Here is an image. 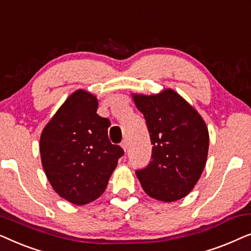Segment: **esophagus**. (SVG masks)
<instances>
[{"mask_svg": "<svg viewBox=\"0 0 251 251\" xmlns=\"http://www.w3.org/2000/svg\"><path fill=\"white\" fill-rule=\"evenodd\" d=\"M121 147L125 151H126V149H128V143H126V140H122L121 143Z\"/></svg>", "mask_w": 251, "mask_h": 251, "instance_id": "34e87169", "label": "esophagus"}]
</instances>
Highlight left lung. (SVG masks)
Instances as JSON below:
<instances>
[{"label":"left lung","mask_w":251,"mask_h":251,"mask_svg":"<svg viewBox=\"0 0 251 251\" xmlns=\"http://www.w3.org/2000/svg\"><path fill=\"white\" fill-rule=\"evenodd\" d=\"M131 96L146 120L153 144L152 161L145 169L136 171L143 190L163 202L186 197L207 162V125L197 109L173 89Z\"/></svg>","instance_id":"1"}]
</instances>
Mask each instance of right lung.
I'll use <instances>...</instances> for the list:
<instances>
[{"label": "right lung", "instance_id": "1", "mask_svg": "<svg viewBox=\"0 0 251 251\" xmlns=\"http://www.w3.org/2000/svg\"><path fill=\"white\" fill-rule=\"evenodd\" d=\"M97 108V97L78 89L41 133V161L48 180L60 198L76 205L90 203L104 193L125 153L109 142L111 122L99 116Z\"/></svg>", "mask_w": 251, "mask_h": 251}]
</instances>
